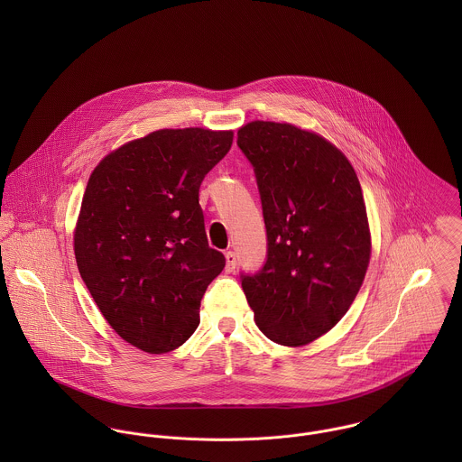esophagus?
Segmentation results:
<instances>
[{
	"mask_svg": "<svg viewBox=\"0 0 462 462\" xmlns=\"http://www.w3.org/2000/svg\"><path fill=\"white\" fill-rule=\"evenodd\" d=\"M236 268V254L233 251L226 253V270L233 272Z\"/></svg>",
	"mask_w": 462,
	"mask_h": 462,
	"instance_id": "1",
	"label": "esophagus"
}]
</instances>
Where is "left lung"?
Wrapping results in <instances>:
<instances>
[{
	"instance_id": "1",
	"label": "left lung",
	"mask_w": 462,
	"mask_h": 462,
	"mask_svg": "<svg viewBox=\"0 0 462 462\" xmlns=\"http://www.w3.org/2000/svg\"><path fill=\"white\" fill-rule=\"evenodd\" d=\"M238 145L254 167L268 258L242 288L254 322L284 346L329 332L352 306L368 270L372 235L357 174L319 133L251 121Z\"/></svg>"
}]
</instances>
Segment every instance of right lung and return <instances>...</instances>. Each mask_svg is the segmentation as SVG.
Instances as JSON below:
<instances>
[{"mask_svg":"<svg viewBox=\"0 0 462 462\" xmlns=\"http://www.w3.org/2000/svg\"><path fill=\"white\" fill-rule=\"evenodd\" d=\"M231 143L233 130H156L108 152L88 178L76 264L112 329L147 354L196 332L200 299L226 264L208 245L199 187Z\"/></svg>","mask_w":462,"mask_h":462,"instance_id":"1","label":"right lung"}]
</instances>
